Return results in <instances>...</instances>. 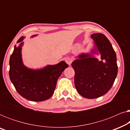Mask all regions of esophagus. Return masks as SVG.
<instances>
[{"label": "esophagus", "instance_id": "1", "mask_svg": "<svg viewBox=\"0 0 130 130\" xmlns=\"http://www.w3.org/2000/svg\"><path fill=\"white\" fill-rule=\"evenodd\" d=\"M65 61L66 62V63L69 66H70L71 64H72V60H71L70 58H66Z\"/></svg>", "mask_w": 130, "mask_h": 130}]
</instances>
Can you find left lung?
<instances>
[{
  "label": "left lung",
  "instance_id": "obj_1",
  "mask_svg": "<svg viewBox=\"0 0 130 130\" xmlns=\"http://www.w3.org/2000/svg\"><path fill=\"white\" fill-rule=\"evenodd\" d=\"M94 45L89 53L76 57L72 63L75 72L74 85L83 97L95 99L104 95L114 83L118 73L117 56L111 42L104 34H93ZM95 55H99V60Z\"/></svg>",
  "mask_w": 130,
  "mask_h": 130
}]
</instances>
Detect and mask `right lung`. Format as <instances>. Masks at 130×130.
Returning <instances> with one entry per match:
<instances>
[{"instance_id": "1", "label": "right lung", "mask_w": 130, "mask_h": 130, "mask_svg": "<svg viewBox=\"0 0 130 130\" xmlns=\"http://www.w3.org/2000/svg\"><path fill=\"white\" fill-rule=\"evenodd\" d=\"M34 35L31 38L36 37ZM21 37L15 45L9 60V77L13 86L23 98L29 101L40 102L49 99L54 93L57 82L62 72L69 66L61 61L57 64L47 65L43 68L33 69L24 65L22 57Z\"/></svg>"}]
</instances>
